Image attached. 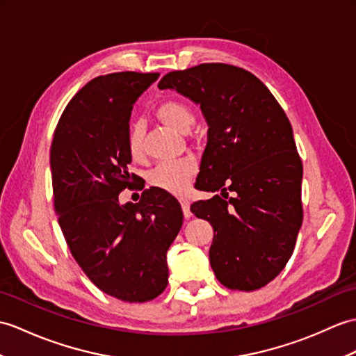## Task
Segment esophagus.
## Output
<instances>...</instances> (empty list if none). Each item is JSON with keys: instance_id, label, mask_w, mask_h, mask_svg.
I'll list each match as a JSON object with an SVG mask.
<instances>
[{"instance_id": "34e87169", "label": "esophagus", "mask_w": 356, "mask_h": 356, "mask_svg": "<svg viewBox=\"0 0 356 356\" xmlns=\"http://www.w3.org/2000/svg\"><path fill=\"white\" fill-rule=\"evenodd\" d=\"M180 204H181V211H184V216L185 218H191V209H189V200L188 198H180Z\"/></svg>"}]
</instances>
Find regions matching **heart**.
<instances>
[{"label": "heart", "instance_id": "heart-1", "mask_svg": "<svg viewBox=\"0 0 356 356\" xmlns=\"http://www.w3.org/2000/svg\"><path fill=\"white\" fill-rule=\"evenodd\" d=\"M156 118L165 126L179 131V134H188L195 122V115L191 107L180 100H165L156 107ZM143 140H144V126L143 122L135 121L130 124L127 134V148L134 158H140L143 154ZM197 171V165L193 159H181L177 162L161 163L156 167L150 177V184L156 188L163 189L170 194H185L191 184V180Z\"/></svg>", "mask_w": 356, "mask_h": 356}]
</instances>
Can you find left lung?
<instances>
[{"label": "left lung", "mask_w": 356, "mask_h": 356, "mask_svg": "<svg viewBox=\"0 0 356 356\" xmlns=\"http://www.w3.org/2000/svg\"><path fill=\"white\" fill-rule=\"evenodd\" d=\"M158 88L188 97L208 122L195 188L228 200L217 194L191 211L213 227V273L229 290H259L291 258L303 220V165L290 120L258 77L234 65L172 71Z\"/></svg>", "instance_id": "1"}]
</instances>
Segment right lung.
I'll use <instances>...</instances> for the list:
<instances>
[{
    "instance_id": "add662e5",
    "label": "right lung",
    "mask_w": 356,
    "mask_h": 356,
    "mask_svg": "<svg viewBox=\"0 0 356 356\" xmlns=\"http://www.w3.org/2000/svg\"><path fill=\"white\" fill-rule=\"evenodd\" d=\"M158 77L126 71L90 80L65 107L49 150L54 211L71 254L95 286L130 303L167 288V252L184 222L163 189H145L138 203L118 200L135 179L127 170L131 109Z\"/></svg>"
}]
</instances>
